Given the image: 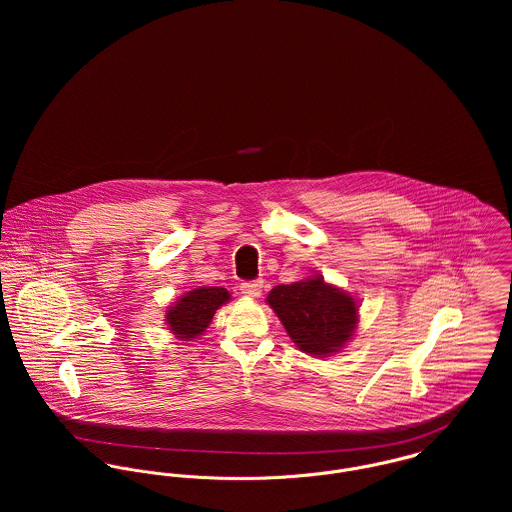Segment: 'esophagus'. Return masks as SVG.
<instances>
[{
	"label": "esophagus",
	"mask_w": 512,
	"mask_h": 512,
	"mask_svg": "<svg viewBox=\"0 0 512 512\" xmlns=\"http://www.w3.org/2000/svg\"><path fill=\"white\" fill-rule=\"evenodd\" d=\"M262 288H264L262 280H250V282L240 284V292L244 293L246 297H258L262 293Z\"/></svg>",
	"instance_id": "obj_1"
}]
</instances>
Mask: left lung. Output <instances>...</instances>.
I'll use <instances>...</instances> for the list:
<instances>
[{"instance_id":"8db88e82","label":"left lung","mask_w":512,"mask_h":512,"mask_svg":"<svg viewBox=\"0 0 512 512\" xmlns=\"http://www.w3.org/2000/svg\"><path fill=\"white\" fill-rule=\"evenodd\" d=\"M293 343L309 355H329L343 347L357 327V303L321 278L276 286L268 299Z\"/></svg>"}]
</instances>
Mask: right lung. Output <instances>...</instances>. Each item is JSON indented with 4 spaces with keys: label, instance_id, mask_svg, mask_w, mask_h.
Segmentation results:
<instances>
[{
    "label": "right lung",
    "instance_id": "obj_1",
    "mask_svg": "<svg viewBox=\"0 0 512 512\" xmlns=\"http://www.w3.org/2000/svg\"><path fill=\"white\" fill-rule=\"evenodd\" d=\"M228 299L230 295L224 288H199L185 293L167 311V323L177 337L193 339L209 327L215 311Z\"/></svg>",
    "mask_w": 512,
    "mask_h": 512
}]
</instances>
